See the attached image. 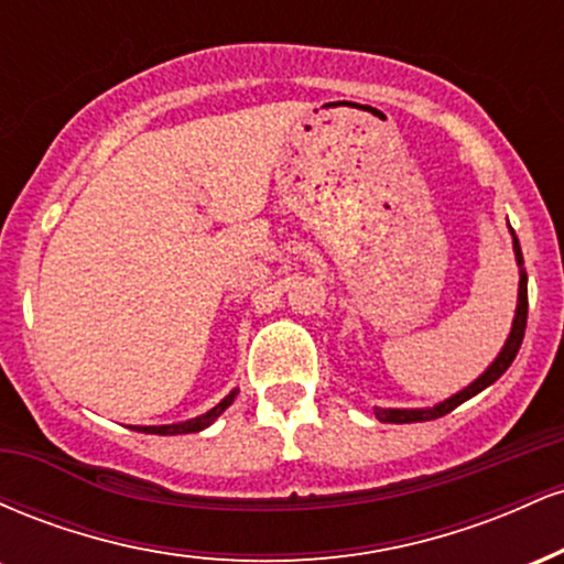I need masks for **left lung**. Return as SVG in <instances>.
I'll return each mask as SVG.
<instances>
[{
  "label": "left lung",
  "mask_w": 564,
  "mask_h": 564,
  "mask_svg": "<svg viewBox=\"0 0 564 564\" xmlns=\"http://www.w3.org/2000/svg\"><path fill=\"white\" fill-rule=\"evenodd\" d=\"M511 246H514V260L520 264V291H517V310H514V321H511V332L507 336V345H503L501 352L496 355L494 364L485 368L480 377L471 381L469 387H464L462 392L451 394L448 400H443V403L432 408H373L379 422L411 424V422H432V419L445 416V413H451L453 408L467 403L469 398H475V394L482 392L485 387L494 384V381L511 366V360H514L517 352H520L522 336H525V326H528V273L525 268H522L525 262H522V249H520V241H517L514 230H511Z\"/></svg>",
  "instance_id": "8db88e82"
}]
</instances>
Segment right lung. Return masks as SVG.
I'll list each match as a JSON object with an SVG mask.
<instances>
[{
  "label": "right lung",
  "instance_id": "obj_1",
  "mask_svg": "<svg viewBox=\"0 0 564 564\" xmlns=\"http://www.w3.org/2000/svg\"><path fill=\"white\" fill-rule=\"evenodd\" d=\"M236 394H238V390H232V392L228 394V398L219 400V403H217L215 408H212V411L200 413V416L191 419V422L161 424V426H134V430H138V432H148V435H191V432H200V430H206V426H209L212 422H215L219 413H223L225 408H228V405L232 403V400H236Z\"/></svg>",
  "mask_w": 564,
  "mask_h": 564
}]
</instances>
